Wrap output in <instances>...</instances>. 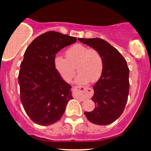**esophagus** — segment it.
Wrapping results in <instances>:
<instances>
[{"label": "esophagus", "mask_w": 151, "mask_h": 151, "mask_svg": "<svg viewBox=\"0 0 151 151\" xmlns=\"http://www.w3.org/2000/svg\"><path fill=\"white\" fill-rule=\"evenodd\" d=\"M74 96L81 100H84L91 97L93 93V90L91 88L86 87V86H76L74 87Z\"/></svg>", "instance_id": "obj_1"}]
</instances>
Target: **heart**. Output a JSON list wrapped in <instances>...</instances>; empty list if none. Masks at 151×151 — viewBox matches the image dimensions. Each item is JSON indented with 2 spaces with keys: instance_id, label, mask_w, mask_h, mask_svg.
<instances>
[{
  "instance_id": "heart-1",
  "label": "heart",
  "mask_w": 151,
  "mask_h": 151,
  "mask_svg": "<svg viewBox=\"0 0 151 151\" xmlns=\"http://www.w3.org/2000/svg\"><path fill=\"white\" fill-rule=\"evenodd\" d=\"M65 54L67 59L60 55L54 58V67L65 81H72L75 74L76 65L79 72L75 79L77 84L96 82L101 77L104 62L98 50L77 44L67 49Z\"/></svg>"
}]
</instances>
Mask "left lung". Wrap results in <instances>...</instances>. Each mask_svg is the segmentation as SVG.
<instances>
[{
  "mask_svg": "<svg viewBox=\"0 0 151 151\" xmlns=\"http://www.w3.org/2000/svg\"><path fill=\"white\" fill-rule=\"evenodd\" d=\"M78 40L98 50L104 62L101 77L93 87L94 94L91 99L96 107L84 114L93 124L108 125L119 119L125 109L129 92V69L121 54L104 40Z\"/></svg>",
  "mask_w": 151,
  "mask_h": 151,
  "instance_id": "8db88e82",
  "label": "left lung"
}]
</instances>
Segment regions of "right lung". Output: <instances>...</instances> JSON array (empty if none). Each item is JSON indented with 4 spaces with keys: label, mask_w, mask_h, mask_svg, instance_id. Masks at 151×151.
I'll return each instance as SVG.
<instances>
[{
    "label": "right lung",
    "mask_w": 151,
    "mask_h": 151,
    "mask_svg": "<svg viewBox=\"0 0 151 151\" xmlns=\"http://www.w3.org/2000/svg\"><path fill=\"white\" fill-rule=\"evenodd\" d=\"M76 42V37L49 31L36 37L25 50L18 74L20 100L35 124L56 123L73 99L72 86L54 67V58L60 50Z\"/></svg>",
    "instance_id": "right-lung-1"
}]
</instances>
